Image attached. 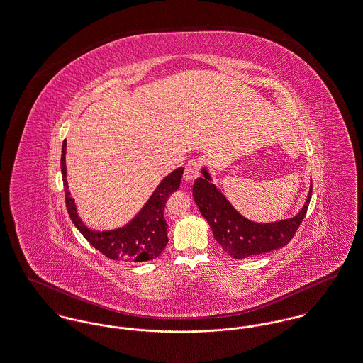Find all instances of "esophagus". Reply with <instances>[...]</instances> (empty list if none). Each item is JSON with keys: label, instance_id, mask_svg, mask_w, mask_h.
Listing matches in <instances>:
<instances>
[{"label": "esophagus", "instance_id": "esophagus-1", "mask_svg": "<svg viewBox=\"0 0 363 363\" xmlns=\"http://www.w3.org/2000/svg\"><path fill=\"white\" fill-rule=\"evenodd\" d=\"M200 170H201V160H199V159L189 160L188 164L185 166V172H184L185 181H188V182L194 181L200 175Z\"/></svg>", "mask_w": 363, "mask_h": 363}]
</instances>
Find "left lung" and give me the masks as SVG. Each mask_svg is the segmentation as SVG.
<instances>
[{
    "mask_svg": "<svg viewBox=\"0 0 363 363\" xmlns=\"http://www.w3.org/2000/svg\"><path fill=\"white\" fill-rule=\"evenodd\" d=\"M311 193L313 184L301 211L294 218L272 223H256L235 211L228 199L216 189L206 169H203V178H197L193 184V199L208 222L213 238L228 255L235 259L267 254L285 247L306 216Z\"/></svg>",
    "mask_w": 363,
    "mask_h": 363,
    "instance_id": "8db88e82",
    "label": "left lung"
}]
</instances>
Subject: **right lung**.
<instances>
[{"mask_svg":"<svg viewBox=\"0 0 363 363\" xmlns=\"http://www.w3.org/2000/svg\"><path fill=\"white\" fill-rule=\"evenodd\" d=\"M65 148L67 143L65 141L62 148V175L65 185V206L72 223L86 240L97 251L112 260L135 263L148 262L160 255L169 242V225L164 219V207L171 193L179 188L184 167L172 171L159 184L143 210L126 226L109 232H97L86 228L85 223L77 213L74 199L69 196L71 193L68 191L65 170Z\"/></svg>","mask_w":363,"mask_h":363,"instance_id":"add662e5","label":"right lung"}]
</instances>
